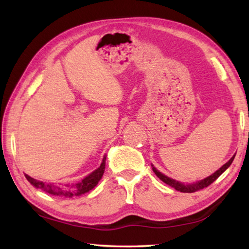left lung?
I'll return each mask as SVG.
<instances>
[{
	"instance_id": "8db88e82",
	"label": "left lung",
	"mask_w": 249,
	"mask_h": 249,
	"mask_svg": "<svg viewBox=\"0 0 249 249\" xmlns=\"http://www.w3.org/2000/svg\"><path fill=\"white\" fill-rule=\"evenodd\" d=\"M234 158H235V155L229 160V161H227V162L225 163V165H223V166L220 168V169L214 172L213 175H211L210 177H208V178H205V179H203V180L197 181V182L193 183V184H182L181 182H178V181H176V180H174V179L168 178L167 176L162 175L161 172H159L157 169H156L155 167H153V170H154V172H155V175L157 176L160 180L163 181V182L167 183L168 185H170V187L175 188L177 191L184 192V193H192V192L199 191V190H201V189H204V188H206V187H209V185H210L211 183H213L214 181H215V180L218 178V177H220V176L223 174V172H224V171L227 169V168H229V167L231 166V163L233 162Z\"/></svg>"
}]
</instances>
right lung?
<instances>
[{"instance_id": "add662e5", "label": "right lung", "mask_w": 249, "mask_h": 249, "mask_svg": "<svg viewBox=\"0 0 249 249\" xmlns=\"http://www.w3.org/2000/svg\"><path fill=\"white\" fill-rule=\"evenodd\" d=\"M105 159H107V157L103 158L102 163H101V166L98 168V169L94 170L89 176H87L86 178L82 179V181L73 184L58 185V184L43 182V181L34 179L27 175H25V177H26V179L31 182V184L34 185V187L37 189H40V190L47 192L49 195L66 196V197L79 196L84 195V193L89 192L99 183V181L101 180V178H102V176L104 174Z\"/></svg>"}]
</instances>
